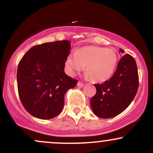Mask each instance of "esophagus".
I'll return each instance as SVG.
<instances>
[{
	"label": "esophagus",
	"instance_id": "1",
	"mask_svg": "<svg viewBox=\"0 0 153 153\" xmlns=\"http://www.w3.org/2000/svg\"><path fill=\"white\" fill-rule=\"evenodd\" d=\"M77 85H78L79 88H82V87L84 86V84L82 83V82H81L78 81V84H77Z\"/></svg>",
	"mask_w": 153,
	"mask_h": 153
}]
</instances>
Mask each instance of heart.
Wrapping results in <instances>:
<instances>
[{
    "label": "heart",
    "mask_w": 153,
    "mask_h": 153,
    "mask_svg": "<svg viewBox=\"0 0 153 153\" xmlns=\"http://www.w3.org/2000/svg\"><path fill=\"white\" fill-rule=\"evenodd\" d=\"M118 62L117 52L98 46L83 47L67 57L65 68L68 74L75 75L85 67V77L95 82L106 81L114 73Z\"/></svg>",
    "instance_id": "heart-1"
}]
</instances>
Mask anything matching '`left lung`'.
<instances>
[{
	"mask_svg": "<svg viewBox=\"0 0 153 153\" xmlns=\"http://www.w3.org/2000/svg\"><path fill=\"white\" fill-rule=\"evenodd\" d=\"M119 52L124 53L122 49ZM94 85L96 94L90 101L94 114L102 119L119 115L129 106L137 92L139 78L135 59L129 54L124 55L113 76Z\"/></svg>",
	"mask_w": 153,
	"mask_h": 153,
	"instance_id": "obj_1",
	"label": "left lung"
}]
</instances>
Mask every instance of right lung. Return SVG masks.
<instances>
[{"label": "right lung", "mask_w": 153, "mask_h": 153, "mask_svg": "<svg viewBox=\"0 0 153 153\" xmlns=\"http://www.w3.org/2000/svg\"><path fill=\"white\" fill-rule=\"evenodd\" d=\"M68 40L36 45L19 63L17 85L23 106L33 117L50 119L64 106L65 94L78 80L64 72L71 48Z\"/></svg>", "instance_id": "1"}]
</instances>
